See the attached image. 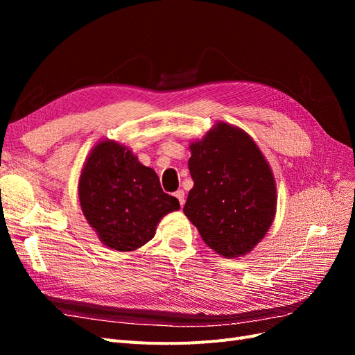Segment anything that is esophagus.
Returning <instances> with one entry per match:
<instances>
[{
	"mask_svg": "<svg viewBox=\"0 0 355 355\" xmlns=\"http://www.w3.org/2000/svg\"><path fill=\"white\" fill-rule=\"evenodd\" d=\"M175 197L179 200L180 206H184V204H185V192L182 191V189H178V191L175 192Z\"/></svg>",
	"mask_w": 355,
	"mask_h": 355,
	"instance_id": "obj_1",
	"label": "esophagus"
}]
</instances>
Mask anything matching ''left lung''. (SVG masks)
<instances>
[{
    "label": "left lung",
    "mask_w": 355,
    "mask_h": 355,
    "mask_svg": "<svg viewBox=\"0 0 355 355\" xmlns=\"http://www.w3.org/2000/svg\"><path fill=\"white\" fill-rule=\"evenodd\" d=\"M194 187L184 213L210 249L225 257L250 252L275 214V182L259 148L240 128L225 123L191 145Z\"/></svg>",
    "instance_id": "obj_1"
}]
</instances>
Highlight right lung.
<instances>
[{
  "label": "right lung",
  "instance_id": "obj_1",
  "mask_svg": "<svg viewBox=\"0 0 355 355\" xmlns=\"http://www.w3.org/2000/svg\"><path fill=\"white\" fill-rule=\"evenodd\" d=\"M78 192L85 219L103 244L120 252L153 240L159 219L180 207L161 189L151 167L111 141L96 145L85 161Z\"/></svg>",
  "mask_w": 355,
  "mask_h": 355
}]
</instances>
